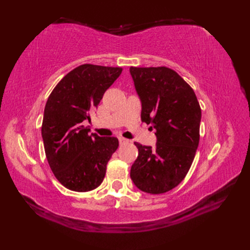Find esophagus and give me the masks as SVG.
Returning <instances> with one entry per match:
<instances>
[{"instance_id": "34e87169", "label": "esophagus", "mask_w": 250, "mask_h": 250, "mask_svg": "<svg viewBox=\"0 0 250 250\" xmlns=\"http://www.w3.org/2000/svg\"><path fill=\"white\" fill-rule=\"evenodd\" d=\"M119 142H120V144H124V143L129 142V140H127V139L123 138V137H119Z\"/></svg>"}]
</instances>
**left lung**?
<instances>
[{"label":"left lung","mask_w":250,"mask_h":250,"mask_svg":"<svg viewBox=\"0 0 250 250\" xmlns=\"http://www.w3.org/2000/svg\"><path fill=\"white\" fill-rule=\"evenodd\" d=\"M142 103V122L155 129L154 148L134 143L130 177L141 191L166 193L186 177L199 144L201 108L193 88L169 67L129 69Z\"/></svg>","instance_id":"1"}]
</instances>
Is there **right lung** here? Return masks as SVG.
Segmentation results:
<instances>
[{
    "label": "right lung",
    "instance_id": "1",
    "mask_svg": "<svg viewBox=\"0 0 250 250\" xmlns=\"http://www.w3.org/2000/svg\"><path fill=\"white\" fill-rule=\"evenodd\" d=\"M122 67L82 64L58 82L44 107L42 137L50 168L69 190L88 192L98 188L106 165L118 149L115 137L101 138L82 125L90 120L106 89Z\"/></svg>",
    "mask_w": 250,
    "mask_h": 250
}]
</instances>
